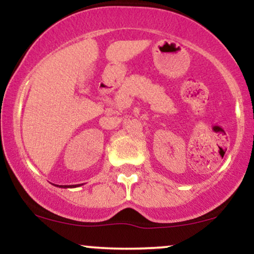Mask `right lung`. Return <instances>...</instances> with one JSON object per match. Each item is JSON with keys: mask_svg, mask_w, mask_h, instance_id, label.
<instances>
[{"mask_svg": "<svg viewBox=\"0 0 254 254\" xmlns=\"http://www.w3.org/2000/svg\"><path fill=\"white\" fill-rule=\"evenodd\" d=\"M75 186H76V185H75ZM75 186H74V185H72V186H66V185H61V186H60V188H63V189H66V188H75Z\"/></svg>", "mask_w": 254, "mask_h": 254, "instance_id": "right-lung-1", "label": "right lung"}]
</instances>
